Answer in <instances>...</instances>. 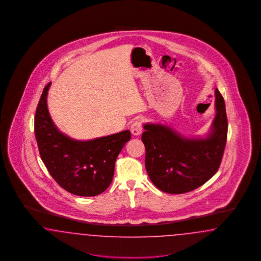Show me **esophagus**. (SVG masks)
Listing matches in <instances>:
<instances>
[{
	"label": "esophagus",
	"instance_id": "esophagus-1",
	"mask_svg": "<svg viewBox=\"0 0 261 261\" xmlns=\"http://www.w3.org/2000/svg\"><path fill=\"white\" fill-rule=\"evenodd\" d=\"M143 132V122L141 120H136L131 125V133L133 135H140Z\"/></svg>",
	"mask_w": 261,
	"mask_h": 261
}]
</instances>
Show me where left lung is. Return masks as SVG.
Here are the masks:
<instances>
[{"instance_id": "obj_1", "label": "left lung", "mask_w": 261, "mask_h": 261, "mask_svg": "<svg viewBox=\"0 0 261 261\" xmlns=\"http://www.w3.org/2000/svg\"><path fill=\"white\" fill-rule=\"evenodd\" d=\"M217 115L206 139H185L167 126L146 124V169L158 189L181 194L208 181L219 170L227 140V116L222 95L216 88Z\"/></svg>"}]
</instances>
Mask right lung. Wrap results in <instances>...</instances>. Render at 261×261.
I'll return each instance as SVG.
<instances>
[{
	"label": "right lung",
	"instance_id": "1",
	"mask_svg": "<svg viewBox=\"0 0 261 261\" xmlns=\"http://www.w3.org/2000/svg\"><path fill=\"white\" fill-rule=\"evenodd\" d=\"M43 88L35 115V136L42 162L55 181L77 196H96L111 185L116 157L130 140L129 130L87 142L60 133L48 114Z\"/></svg>",
	"mask_w": 261,
	"mask_h": 261
}]
</instances>
